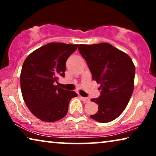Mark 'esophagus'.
<instances>
[{
    "instance_id": "34e87169",
    "label": "esophagus",
    "mask_w": 156,
    "mask_h": 156,
    "mask_svg": "<svg viewBox=\"0 0 156 156\" xmlns=\"http://www.w3.org/2000/svg\"><path fill=\"white\" fill-rule=\"evenodd\" d=\"M81 99H82V100L84 102H85V103H87V102H89V101H90V99H89V98L87 97H81Z\"/></svg>"
}]
</instances>
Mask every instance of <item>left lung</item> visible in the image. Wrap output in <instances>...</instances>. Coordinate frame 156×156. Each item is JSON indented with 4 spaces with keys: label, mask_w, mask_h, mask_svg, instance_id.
I'll return each instance as SVG.
<instances>
[{
    "label": "left lung",
    "mask_w": 156,
    "mask_h": 156,
    "mask_svg": "<svg viewBox=\"0 0 156 156\" xmlns=\"http://www.w3.org/2000/svg\"><path fill=\"white\" fill-rule=\"evenodd\" d=\"M80 53L86 60L92 80L101 86V95L91 99L97 104V114L91 118L100 123L114 121L122 114L134 89L135 66L129 55L112 44H79Z\"/></svg>",
    "instance_id": "8db88e82"
}]
</instances>
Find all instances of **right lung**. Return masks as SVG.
Returning a JSON list of instances; mask_svg holds the SVG:
<instances>
[{
  "mask_svg": "<svg viewBox=\"0 0 156 156\" xmlns=\"http://www.w3.org/2000/svg\"><path fill=\"white\" fill-rule=\"evenodd\" d=\"M78 44L51 42L30 53L23 63L20 73L23 98L34 116L45 122L65 117L70 100L77 97L55 85L58 76H65L66 62Z\"/></svg>",
  "mask_w": 156,
  "mask_h": 156,
  "instance_id": "add662e5",
  "label": "right lung"
}]
</instances>
